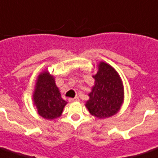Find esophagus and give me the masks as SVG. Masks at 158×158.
I'll use <instances>...</instances> for the list:
<instances>
[{"mask_svg":"<svg viewBox=\"0 0 158 158\" xmlns=\"http://www.w3.org/2000/svg\"><path fill=\"white\" fill-rule=\"evenodd\" d=\"M79 101V98L75 97V98H70V99H69V102H78Z\"/></svg>","mask_w":158,"mask_h":158,"instance_id":"obj_1","label":"esophagus"}]
</instances>
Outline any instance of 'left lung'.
Instances as JSON below:
<instances>
[{
	"mask_svg": "<svg viewBox=\"0 0 158 158\" xmlns=\"http://www.w3.org/2000/svg\"><path fill=\"white\" fill-rule=\"evenodd\" d=\"M97 72L92 77L94 84L89 93L85 106L91 115L98 118H109L120 110L125 99L122 79L117 70L105 62L97 64Z\"/></svg>",
	"mask_w": 158,
	"mask_h": 158,
	"instance_id": "left-lung-1",
	"label": "left lung"
}]
</instances>
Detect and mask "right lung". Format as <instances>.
Segmentation results:
<instances>
[{
    "label": "right lung",
    "mask_w": 158,
    "mask_h": 158,
    "mask_svg": "<svg viewBox=\"0 0 158 158\" xmlns=\"http://www.w3.org/2000/svg\"><path fill=\"white\" fill-rule=\"evenodd\" d=\"M32 101L41 117L53 120L60 117L67 104L61 97L60 90L56 85L55 77L45 69L37 77Z\"/></svg>",
    "instance_id": "add662e5"
}]
</instances>
